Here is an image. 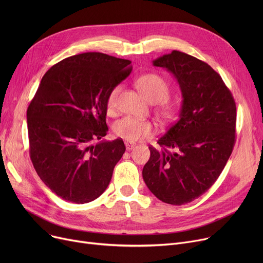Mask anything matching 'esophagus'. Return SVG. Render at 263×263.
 I'll list each match as a JSON object with an SVG mask.
<instances>
[{
	"mask_svg": "<svg viewBox=\"0 0 263 263\" xmlns=\"http://www.w3.org/2000/svg\"><path fill=\"white\" fill-rule=\"evenodd\" d=\"M126 148H127V150H132V149L135 148V144L130 143V142H126Z\"/></svg>",
	"mask_w": 263,
	"mask_h": 263,
	"instance_id": "obj_1",
	"label": "esophagus"
}]
</instances>
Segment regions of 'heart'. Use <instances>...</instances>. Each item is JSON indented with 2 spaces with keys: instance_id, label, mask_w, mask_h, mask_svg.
I'll use <instances>...</instances> for the list:
<instances>
[{
  "instance_id": "obj_1",
  "label": "heart",
  "mask_w": 263,
  "mask_h": 263,
  "mask_svg": "<svg viewBox=\"0 0 263 263\" xmlns=\"http://www.w3.org/2000/svg\"><path fill=\"white\" fill-rule=\"evenodd\" d=\"M136 85L143 95L151 102H159L163 112L168 115L176 108V103L166 98L170 92V85L161 76L147 73L136 80ZM120 86L117 85L109 90L106 97L107 112L114 110ZM114 133L120 139L133 143L154 133V124L150 121L140 120L133 117H123L114 123Z\"/></svg>"
}]
</instances>
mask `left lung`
Segmentation results:
<instances>
[{
  "label": "left lung",
  "instance_id": "obj_1",
  "mask_svg": "<svg viewBox=\"0 0 263 263\" xmlns=\"http://www.w3.org/2000/svg\"><path fill=\"white\" fill-rule=\"evenodd\" d=\"M177 79L182 92L179 119L150 146L143 178L153 194L181 205L217 180L236 143L237 106L223 79L206 63L174 50L154 61Z\"/></svg>",
  "mask_w": 263,
  "mask_h": 263
}]
</instances>
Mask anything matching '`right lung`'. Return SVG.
I'll use <instances>...</instances> for the list:
<instances>
[{
  "label": "right lung",
  "instance_id": "obj_1",
  "mask_svg": "<svg viewBox=\"0 0 263 263\" xmlns=\"http://www.w3.org/2000/svg\"><path fill=\"white\" fill-rule=\"evenodd\" d=\"M129 60L87 52L52 66L27 107L30 157L59 197L86 203L106 190L126 146L98 142L108 130L106 97L131 70Z\"/></svg>",
  "mask_w": 263,
  "mask_h": 263
}]
</instances>
